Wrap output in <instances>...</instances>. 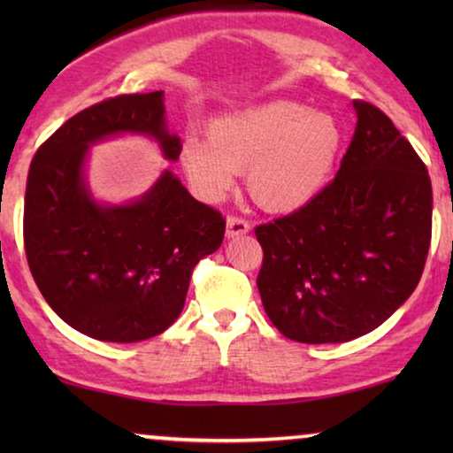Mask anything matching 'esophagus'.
<instances>
[{
	"mask_svg": "<svg viewBox=\"0 0 453 453\" xmlns=\"http://www.w3.org/2000/svg\"><path fill=\"white\" fill-rule=\"evenodd\" d=\"M250 233V222L241 216H228L226 219V237H239V234Z\"/></svg>",
	"mask_w": 453,
	"mask_h": 453,
	"instance_id": "1",
	"label": "esophagus"
}]
</instances>
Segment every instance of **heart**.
Instances as JSON below:
<instances>
[{
  "label": "heart",
  "instance_id": "heart-1",
  "mask_svg": "<svg viewBox=\"0 0 453 453\" xmlns=\"http://www.w3.org/2000/svg\"><path fill=\"white\" fill-rule=\"evenodd\" d=\"M342 146V123L332 113L270 101L214 119L208 140L185 138L181 165L206 200H220L234 173H247L251 200L268 212L288 214L321 194Z\"/></svg>",
  "mask_w": 453,
  "mask_h": 453
}]
</instances>
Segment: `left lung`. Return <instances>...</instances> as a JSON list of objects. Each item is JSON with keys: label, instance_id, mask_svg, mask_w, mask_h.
<instances>
[{"label": "left lung", "instance_id": "obj_1", "mask_svg": "<svg viewBox=\"0 0 453 453\" xmlns=\"http://www.w3.org/2000/svg\"><path fill=\"white\" fill-rule=\"evenodd\" d=\"M340 171L305 208L256 228L257 288L282 336L349 342L381 326L423 276L431 245L426 166L392 119L355 101Z\"/></svg>", "mask_w": 453, "mask_h": 453}]
</instances>
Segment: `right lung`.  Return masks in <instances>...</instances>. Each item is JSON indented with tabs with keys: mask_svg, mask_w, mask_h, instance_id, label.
<instances>
[{
	"mask_svg": "<svg viewBox=\"0 0 453 453\" xmlns=\"http://www.w3.org/2000/svg\"><path fill=\"white\" fill-rule=\"evenodd\" d=\"M123 132L152 135L169 160L181 154V140L166 129L163 90L113 96L42 142L24 196V250L36 287L67 326L103 342L163 334L181 313L191 272L219 250L226 226L171 171L132 203L92 200L88 146Z\"/></svg>",
	"mask_w": 453,
	"mask_h": 453,
	"instance_id": "obj_1",
	"label": "right lung"
}]
</instances>
